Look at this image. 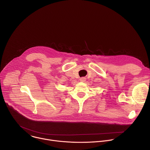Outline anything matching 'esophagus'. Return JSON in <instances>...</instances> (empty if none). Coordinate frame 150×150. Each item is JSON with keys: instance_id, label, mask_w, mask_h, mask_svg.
Masks as SVG:
<instances>
[{"instance_id": "1", "label": "esophagus", "mask_w": 150, "mask_h": 150, "mask_svg": "<svg viewBox=\"0 0 150 150\" xmlns=\"http://www.w3.org/2000/svg\"><path fill=\"white\" fill-rule=\"evenodd\" d=\"M79 80L81 81V82H84L85 80H86V78L85 77H82L79 79Z\"/></svg>"}]
</instances>
